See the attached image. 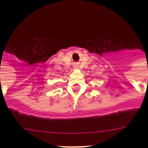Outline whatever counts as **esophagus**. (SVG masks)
<instances>
[{"label": "esophagus", "instance_id": "obj_1", "mask_svg": "<svg viewBox=\"0 0 148 148\" xmlns=\"http://www.w3.org/2000/svg\"><path fill=\"white\" fill-rule=\"evenodd\" d=\"M74 69H78V65H75V66H74Z\"/></svg>", "mask_w": 148, "mask_h": 148}]
</instances>
